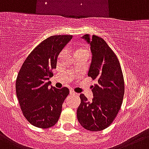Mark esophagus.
Instances as JSON below:
<instances>
[{"label":"esophagus","instance_id":"1","mask_svg":"<svg viewBox=\"0 0 149 149\" xmlns=\"http://www.w3.org/2000/svg\"><path fill=\"white\" fill-rule=\"evenodd\" d=\"M70 94H71V95H76V94H77V93H76V92L74 91L73 90H71V91H70Z\"/></svg>","mask_w":149,"mask_h":149}]
</instances>
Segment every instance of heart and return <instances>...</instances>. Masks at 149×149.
I'll return each instance as SVG.
<instances>
[{"label": "heart", "instance_id": "b5f03b06", "mask_svg": "<svg viewBox=\"0 0 149 149\" xmlns=\"http://www.w3.org/2000/svg\"><path fill=\"white\" fill-rule=\"evenodd\" d=\"M77 53H86L89 55V49L87 47H80L77 49Z\"/></svg>", "mask_w": 149, "mask_h": 149}]
</instances>
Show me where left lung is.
I'll return each instance as SVG.
<instances>
[{
  "label": "left lung",
  "instance_id": "obj_1",
  "mask_svg": "<svg viewBox=\"0 0 149 149\" xmlns=\"http://www.w3.org/2000/svg\"><path fill=\"white\" fill-rule=\"evenodd\" d=\"M91 45L92 62L88 75L95 80L92 86L93 97L88 101L80 95L77 120L86 130L101 131L108 127L118 115L124 95V80L118 57L100 36H83Z\"/></svg>",
  "mask_w": 149,
  "mask_h": 149
}]
</instances>
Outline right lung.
I'll list each match as a JSON object with an SVG mask.
<instances>
[{"label": "right lung", "instance_id": "obj_1", "mask_svg": "<svg viewBox=\"0 0 149 149\" xmlns=\"http://www.w3.org/2000/svg\"><path fill=\"white\" fill-rule=\"evenodd\" d=\"M72 35H56L38 45L22 63L16 80V93L22 114L34 127L47 129L58 122L69 88H49L52 69Z\"/></svg>", "mask_w": 149, "mask_h": 149}]
</instances>
